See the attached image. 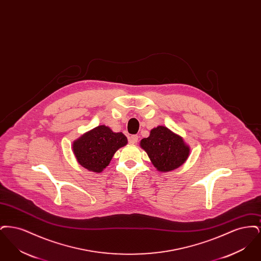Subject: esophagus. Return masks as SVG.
<instances>
[{
  "instance_id": "esophagus-1",
  "label": "esophagus",
  "mask_w": 261,
  "mask_h": 261,
  "mask_svg": "<svg viewBox=\"0 0 261 261\" xmlns=\"http://www.w3.org/2000/svg\"><path fill=\"white\" fill-rule=\"evenodd\" d=\"M129 142L131 144H136L138 142V136L137 135H132L131 137H129Z\"/></svg>"
}]
</instances>
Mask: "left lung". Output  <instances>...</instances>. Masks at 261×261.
Returning a JSON list of instances; mask_svg holds the SVG:
<instances>
[{
    "label": "left lung",
    "instance_id": "8db88e82",
    "mask_svg": "<svg viewBox=\"0 0 261 261\" xmlns=\"http://www.w3.org/2000/svg\"><path fill=\"white\" fill-rule=\"evenodd\" d=\"M140 146L161 172H168L180 167L190 154V147L183 138L164 126L151 129L149 136L144 138Z\"/></svg>",
    "mask_w": 261,
    "mask_h": 261
}]
</instances>
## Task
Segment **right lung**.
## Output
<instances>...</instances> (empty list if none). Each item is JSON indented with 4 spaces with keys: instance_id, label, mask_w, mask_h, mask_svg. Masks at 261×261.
I'll return each instance as SVG.
<instances>
[{
    "instance_id": "add662e5",
    "label": "right lung",
    "mask_w": 261,
    "mask_h": 261,
    "mask_svg": "<svg viewBox=\"0 0 261 261\" xmlns=\"http://www.w3.org/2000/svg\"><path fill=\"white\" fill-rule=\"evenodd\" d=\"M127 142L121 132L114 133L110 127L99 125L75 140L72 148L81 166L99 173L110 164L115 151Z\"/></svg>"
}]
</instances>
